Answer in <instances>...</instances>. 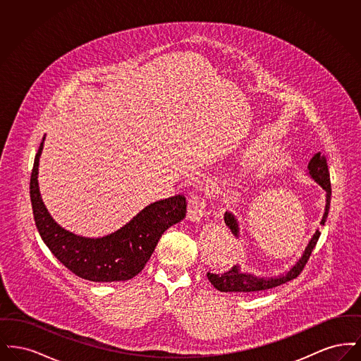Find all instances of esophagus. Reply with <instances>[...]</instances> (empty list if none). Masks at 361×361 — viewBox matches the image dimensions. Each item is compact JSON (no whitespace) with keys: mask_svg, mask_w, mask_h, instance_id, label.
Instances as JSON below:
<instances>
[{"mask_svg":"<svg viewBox=\"0 0 361 361\" xmlns=\"http://www.w3.org/2000/svg\"><path fill=\"white\" fill-rule=\"evenodd\" d=\"M206 200L203 196L197 193H192L188 199V218L189 221H200L206 216Z\"/></svg>","mask_w":361,"mask_h":361,"instance_id":"34e87169","label":"esophagus"}]
</instances>
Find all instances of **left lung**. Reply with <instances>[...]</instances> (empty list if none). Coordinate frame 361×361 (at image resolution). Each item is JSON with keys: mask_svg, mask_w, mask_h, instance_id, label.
I'll list each match as a JSON object with an SVG mask.
<instances>
[{"mask_svg": "<svg viewBox=\"0 0 361 361\" xmlns=\"http://www.w3.org/2000/svg\"><path fill=\"white\" fill-rule=\"evenodd\" d=\"M310 176L326 190V207H325V214L321 221V224L324 226L326 222L329 208H330V196H331V185H330V173L327 168L326 155L321 152L311 158L309 162ZM224 224L230 227L233 234H238V224L235 222L234 216L230 212L224 214ZM321 231L317 230L315 234L309 242L305 253L302 258L292 267L291 269L286 275L279 276V277H258V276L249 275L245 272H240V267H233L224 274H211L208 272L207 277L211 281V284L222 292H240V293H252V292L265 291L269 288L279 287L290 280H293L295 277L300 275V272L305 269L310 256L319 240Z\"/></svg>", "mask_w": 361, "mask_h": 361, "instance_id": "8db88e82", "label": "left lung"}]
</instances>
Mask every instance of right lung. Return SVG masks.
I'll return each instance as SVG.
<instances>
[{
	"label": "right lung",
	"mask_w": 361,
	"mask_h": 361,
	"mask_svg": "<svg viewBox=\"0 0 361 361\" xmlns=\"http://www.w3.org/2000/svg\"><path fill=\"white\" fill-rule=\"evenodd\" d=\"M43 142L44 137L35 155L30 181L35 224L42 240L70 272L85 280L108 283L137 276L152 257L164 231L185 218V197L177 195L155 202L111 235L96 240L78 237L55 224L42 202L37 166Z\"/></svg>",
	"instance_id": "right-lung-1"
}]
</instances>
